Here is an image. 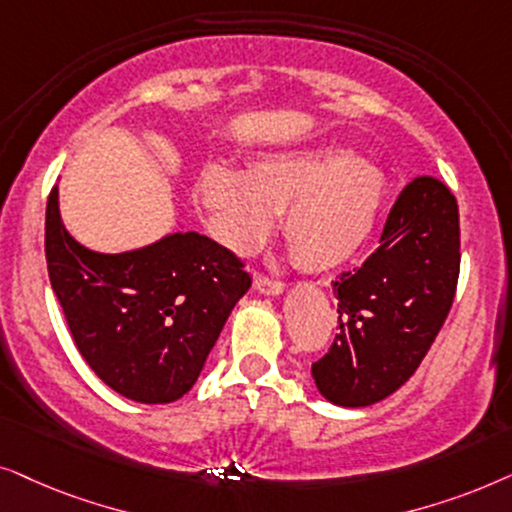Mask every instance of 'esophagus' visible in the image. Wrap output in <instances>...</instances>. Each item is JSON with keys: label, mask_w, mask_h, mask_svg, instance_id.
Listing matches in <instances>:
<instances>
[{"label": "esophagus", "mask_w": 512, "mask_h": 512, "mask_svg": "<svg viewBox=\"0 0 512 512\" xmlns=\"http://www.w3.org/2000/svg\"><path fill=\"white\" fill-rule=\"evenodd\" d=\"M255 285H257V290L264 292V295H281V292L285 290L283 281H276V278H269L264 274L255 276Z\"/></svg>", "instance_id": "esophagus-1"}]
</instances>
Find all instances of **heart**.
Segmentation results:
<instances>
[{
	"label": "heart",
	"mask_w": 512,
	"mask_h": 512,
	"mask_svg": "<svg viewBox=\"0 0 512 512\" xmlns=\"http://www.w3.org/2000/svg\"><path fill=\"white\" fill-rule=\"evenodd\" d=\"M196 201L215 238L231 250L255 248L276 213L297 260L330 269L363 248L386 196L384 170L351 149L320 145L271 152L245 170L208 163L196 177Z\"/></svg>",
	"instance_id": "heart-1"
}]
</instances>
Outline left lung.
Returning <instances> with one entry per match:
<instances>
[{
  "mask_svg": "<svg viewBox=\"0 0 512 512\" xmlns=\"http://www.w3.org/2000/svg\"><path fill=\"white\" fill-rule=\"evenodd\" d=\"M459 248L454 194L431 175L414 177L388 213L379 248L332 283L339 335L311 365L325 400L374 405L417 372L452 309Z\"/></svg>",
  "mask_w": 512,
  "mask_h": 512,
  "instance_id": "8db88e82",
  "label": "left lung"
}]
</instances>
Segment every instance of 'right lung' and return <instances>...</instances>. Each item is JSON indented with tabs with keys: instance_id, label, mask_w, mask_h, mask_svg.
<instances>
[{
	"instance_id": "add662e5",
	"label": "right lung",
	"mask_w": 512,
	"mask_h": 512,
	"mask_svg": "<svg viewBox=\"0 0 512 512\" xmlns=\"http://www.w3.org/2000/svg\"><path fill=\"white\" fill-rule=\"evenodd\" d=\"M46 264L72 339L91 370L128 400L163 405L196 384L252 278L199 231L105 255L74 241L58 187L46 203Z\"/></svg>"
}]
</instances>
